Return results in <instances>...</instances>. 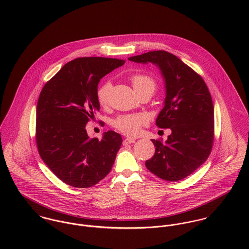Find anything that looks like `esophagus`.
<instances>
[{"label": "esophagus", "instance_id": "obj_1", "mask_svg": "<svg viewBox=\"0 0 249 249\" xmlns=\"http://www.w3.org/2000/svg\"><path fill=\"white\" fill-rule=\"evenodd\" d=\"M132 142H135V139H133V138H126V139L124 140L123 143L124 144H128V143H132Z\"/></svg>", "mask_w": 249, "mask_h": 249}]
</instances>
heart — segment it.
<instances>
[{"label":"heart","instance_id":"b5f03b06","mask_svg":"<svg viewBox=\"0 0 249 249\" xmlns=\"http://www.w3.org/2000/svg\"><path fill=\"white\" fill-rule=\"evenodd\" d=\"M130 81L137 95L146 93V92H150L153 94L156 88V83L154 79L146 74H142V73L134 74L130 77ZM111 88H112V85L109 81L103 83L99 87L97 92V98L101 106L105 107L108 104ZM145 123H146V119L142 115H126V116H122L118 118L115 121L114 125L116 128H118L120 131H122L125 135L133 136L139 133L141 127Z\"/></svg>","mask_w":249,"mask_h":249}]
</instances>
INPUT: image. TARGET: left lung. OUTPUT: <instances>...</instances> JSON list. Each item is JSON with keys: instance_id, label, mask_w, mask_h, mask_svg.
Here are the masks:
<instances>
[{"instance_id": "1", "label": "left lung", "mask_w": 249, "mask_h": 249, "mask_svg": "<svg viewBox=\"0 0 249 249\" xmlns=\"http://www.w3.org/2000/svg\"><path fill=\"white\" fill-rule=\"evenodd\" d=\"M136 63L156 65L165 80L166 98L156 125L171 128L166 142L151 140L154 155L145 161L147 170L167 181L187 178L209 157L213 141V106L203 78L165 51L131 56Z\"/></svg>"}]
</instances>
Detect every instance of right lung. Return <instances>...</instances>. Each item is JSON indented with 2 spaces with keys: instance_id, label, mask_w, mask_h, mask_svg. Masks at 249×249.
<instances>
[{
  "instance_id": "obj_1",
  "label": "right lung",
  "mask_w": 249,
  "mask_h": 249,
  "mask_svg": "<svg viewBox=\"0 0 249 249\" xmlns=\"http://www.w3.org/2000/svg\"><path fill=\"white\" fill-rule=\"evenodd\" d=\"M124 60L80 57L65 64L43 87L36 107V143L49 169L64 183L89 188L107 177L123 138L109 130L90 139L86 124L100 110V80Z\"/></svg>"
}]
</instances>
